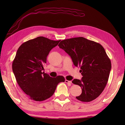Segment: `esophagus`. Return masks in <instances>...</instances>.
<instances>
[{"mask_svg": "<svg viewBox=\"0 0 125 125\" xmlns=\"http://www.w3.org/2000/svg\"><path fill=\"white\" fill-rule=\"evenodd\" d=\"M65 82L66 83H67L68 84H71V83H72V82H71V81H68V80H67V79L65 81Z\"/></svg>", "mask_w": 125, "mask_h": 125, "instance_id": "obj_1", "label": "esophagus"}]
</instances>
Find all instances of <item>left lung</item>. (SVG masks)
<instances>
[{"instance_id":"left-lung-1","label":"left lung","mask_w":125,"mask_h":125,"mask_svg":"<svg viewBox=\"0 0 125 125\" xmlns=\"http://www.w3.org/2000/svg\"><path fill=\"white\" fill-rule=\"evenodd\" d=\"M58 46L70 56L76 67L81 68L83 77L72 81L82 90L76 98L84 102L96 99L106 85L111 69L110 59L103 47L83 37L63 40Z\"/></svg>"}]
</instances>
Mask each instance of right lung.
Returning <instances> with one entry per match:
<instances>
[{
	"instance_id": "right-lung-1",
	"label": "right lung",
	"mask_w": 125,
	"mask_h": 125,
	"mask_svg": "<svg viewBox=\"0 0 125 125\" xmlns=\"http://www.w3.org/2000/svg\"><path fill=\"white\" fill-rule=\"evenodd\" d=\"M39 36L23 43L12 63V70L20 88L31 99L43 101L52 97L62 76L52 78L42 72L50 50L60 42Z\"/></svg>"
}]
</instances>
